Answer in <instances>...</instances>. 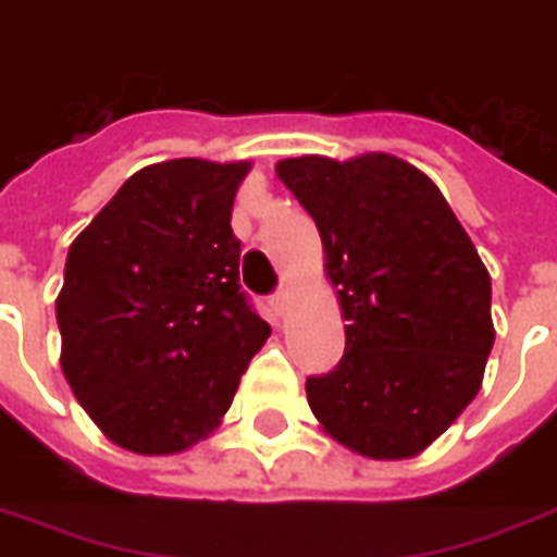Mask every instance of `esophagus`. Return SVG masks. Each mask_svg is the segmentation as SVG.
Here are the masks:
<instances>
[{"mask_svg": "<svg viewBox=\"0 0 557 557\" xmlns=\"http://www.w3.org/2000/svg\"><path fill=\"white\" fill-rule=\"evenodd\" d=\"M270 305H273V311L278 313V317H284V313L290 311V294H287V290H278V294L270 299Z\"/></svg>", "mask_w": 557, "mask_h": 557, "instance_id": "34e87169", "label": "esophagus"}]
</instances>
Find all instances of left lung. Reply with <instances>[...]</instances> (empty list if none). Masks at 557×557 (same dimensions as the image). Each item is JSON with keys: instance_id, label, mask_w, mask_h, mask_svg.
I'll use <instances>...</instances> for the list:
<instances>
[{"instance_id": "8db88e82", "label": "left lung", "mask_w": 557, "mask_h": 557, "mask_svg": "<svg viewBox=\"0 0 557 557\" xmlns=\"http://www.w3.org/2000/svg\"><path fill=\"white\" fill-rule=\"evenodd\" d=\"M275 175L320 228L346 352L305 382L332 441L373 461L425 453L482 387L491 273L437 184L387 152L302 154Z\"/></svg>"}]
</instances>
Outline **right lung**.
<instances>
[{"instance_id": "obj_1", "label": "right lung", "mask_w": 557, "mask_h": 557, "mask_svg": "<svg viewBox=\"0 0 557 557\" xmlns=\"http://www.w3.org/2000/svg\"><path fill=\"white\" fill-rule=\"evenodd\" d=\"M249 161L137 170L70 246L61 370L99 432L135 455L211 437L270 325L240 294L232 232Z\"/></svg>"}]
</instances>
